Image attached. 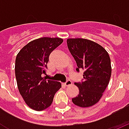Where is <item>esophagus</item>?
I'll use <instances>...</instances> for the list:
<instances>
[{"instance_id": "34e87169", "label": "esophagus", "mask_w": 129, "mask_h": 129, "mask_svg": "<svg viewBox=\"0 0 129 129\" xmlns=\"http://www.w3.org/2000/svg\"><path fill=\"white\" fill-rule=\"evenodd\" d=\"M72 84V81H70V80H67V81H66V83H64V85L66 86H69Z\"/></svg>"}]
</instances>
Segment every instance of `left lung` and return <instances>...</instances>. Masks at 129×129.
Instances as JSON below:
<instances>
[{
	"instance_id": "8db88e82",
	"label": "left lung",
	"mask_w": 129,
	"mask_h": 129,
	"mask_svg": "<svg viewBox=\"0 0 129 129\" xmlns=\"http://www.w3.org/2000/svg\"><path fill=\"white\" fill-rule=\"evenodd\" d=\"M67 44L77 63L76 70H84V81L75 83L79 93L72 101L80 107L92 106L100 101L110 81V56L102 46L90 40L68 39Z\"/></svg>"
}]
</instances>
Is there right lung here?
Returning <instances> with one entry per match:
<instances>
[{"mask_svg":"<svg viewBox=\"0 0 129 129\" xmlns=\"http://www.w3.org/2000/svg\"><path fill=\"white\" fill-rule=\"evenodd\" d=\"M63 41L61 38H40L28 43L16 56L15 75L18 90L27 105L35 111L48 108L61 87L60 82L46 80L41 75L48 68L50 53Z\"/></svg>","mask_w":129,"mask_h":129,"instance_id":"1","label":"right lung"}]
</instances>
